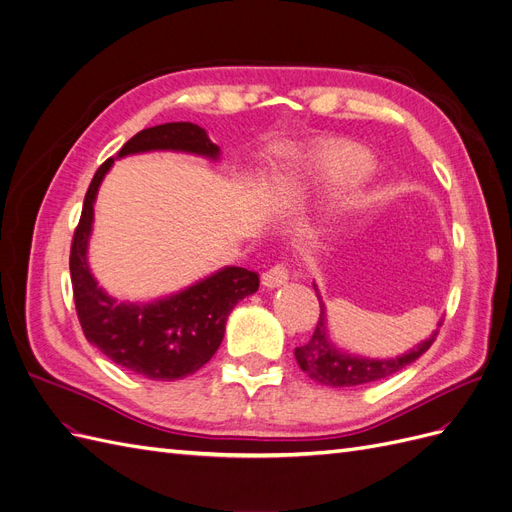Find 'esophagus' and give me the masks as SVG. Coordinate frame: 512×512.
<instances>
[{
  "mask_svg": "<svg viewBox=\"0 0 512 512\" xmlns=\"http://www.w3.org/2000/svg\"><path fill=\"white\" fill-rule=\"evenodd\" d=\"M261 280H263V285L270 289L280 287L289 280V270L283 266V263H276V266H272L268 272H263Z\"/></svg>",
  "mask_w": 512,
  "mask_h": 512,
  "instance_id": "34e87169",
  "label": "esophagus"
}]
</instances>
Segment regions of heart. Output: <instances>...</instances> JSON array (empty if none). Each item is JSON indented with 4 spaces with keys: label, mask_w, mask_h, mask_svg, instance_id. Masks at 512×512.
I'll use <instances>...</instances> for the list:
<instances>
[{
    "label": "heart",
    "mask_w": 512,
    "mask_h": 512,
    "mask_svg": "<svg viewBox=\"0 0 512 512\" xmlns=\"http://www.w3.org/2000/svg\"><path fill=\"white\" fill-rule=\"evenodd\" d=\"M310 170L315 183L325 189H351L370 176L374 161L361 148L342 146L315 157Z\"/></svg>",
    "instance_id": "obj_1"
}]
</instances>
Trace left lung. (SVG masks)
<instances>
[{
    "mask_svg": "<svg viewBox=\"0 0 512 512\" xmlns=\"http://www.w3.org/2000/svg\"><path fill=\"white\" fill-rule=\"evenodd\" d=\"M315 291L321 306L319 323L315 327L312 338L304 346H298V349H295V359H298V366L312 378V381H317L321 385L357 387V385L381 381V378L400 372L406 366H410L412 361H417L427 349H430L438 336V329H436L430 338L417 344L415 349H410L408 353L393 359H368V357H355L349 353H342L327 338L325 304L321 302L317 285H315Z\"/></svg>",
    "mask_w": 512,
    "mask_h": 512,
    "instance_id": "obj_1",
    "label": "left lung"
}]
</instances>
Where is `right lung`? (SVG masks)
<instances>
[{"label":"right lung","mask_w":512,"mask_h":512,"mask_svg":"<svg viewBox=\"0 0 512 512\" xmlns=\"http://www.w3.org/2000/svg\"><path fill=\"white\" fill-rule=\"evenodd\" d=\"M183 151L219 159V146L193 123H163L138 131L117 157ZM114 157L97 168L72 240L70 276L76 315L87 340L121 368L151 381H178L208 364L225 336L234 306L259 289V274L227 266L170 298L148 304L117 302L97 285L87 263L93 204Z\"/></svg>","instance_id":"1"}]
</instances>
